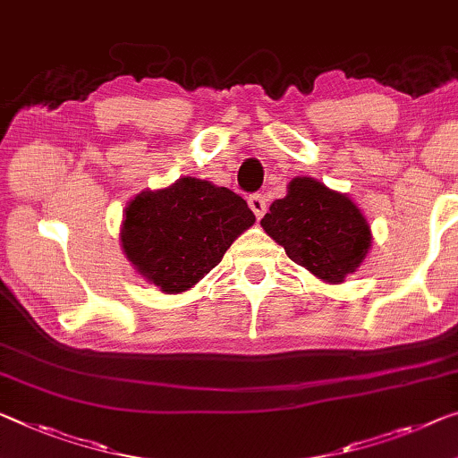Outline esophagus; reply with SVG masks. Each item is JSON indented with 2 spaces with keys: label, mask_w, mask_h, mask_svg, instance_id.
<instances>
[{
  "label": "esophagus",
  "mask_w": 458,
  "mask_h": 458,
  "mask_svg": "<svg viewBox=\"0 0 458 458\" xmlns=\"http://www.w3.org/2000/svg\"><path fill=\"white\" fill-rule=\"evenodd\" d=\"M248 205L253 210V215L258 216V219H262L264 213H266V199L262 194H251L248 199Z\"/></svg>",
  "instance_id": "obj_1"
}]
</instances>
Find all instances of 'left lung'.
Masks as SVG:
<instances>
[{"instance_id":"1","label":"left lung","mask_w":458,"mask_h":458,"mask_svg":"<svg viewBox=\"0 0 458 458\" xmlns=\"http://www.w3.org/2000/svg\"><path fill=\"white\" fill-rule=\"evenodd\" d=\"M286 256L326 283L356 272L370 248V227L346 194L313 178H293L259 223Z\"/></svg>"}]
</instances>
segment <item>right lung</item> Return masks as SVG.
Segmentation results:
<instances>
[{"label": "right lung", "instance_id": "add662e5", "mask_svg": "<svg viewBox=\"0 0 458 458\" xmlns=\"http://www.w3.org/2000/svg\"><path fill=\"white\" fill-rule=\"evenodd\" d=\"M253 223L256 216L242 196L186 175L129 202L121 242L140 276L174 294L205 278Z\"/></svg>", "mask_w": 458, "mask_h": 458}]
</instances>
